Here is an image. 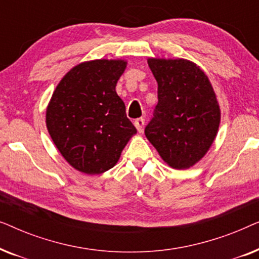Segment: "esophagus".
<instances>
[{
  "label": "esophagus",
  "instance_id": "esophagus-1",
  "mask_svg": "<svg viewBox=\"0 0 259 259\" xmlns=\"http://www.w3.org/2000/svg\"><path fill=\"white\" fill-rule=\"evenodd\" d=\"M144 125H145V119L144 118H138V119L134 120V126L137 127V130L139 131V132L143 131Z\"/></svg>",
  "mask_w": 259,
  "mask_h": 259
}]
</instances>
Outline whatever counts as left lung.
Masks as SVG:
<instances>
[{"label": "left lung", "mask_w": 259, "mask_h": 259, "mask_svg": "<svg viewBox=\"0 0 259 259\" xmlns=\"http://www.w3.org/2000/svg\"><path fill=\"white\" fill-rule=\"evenodd\" d=\"M158 104L145 136L173 168L193 166L217 134L221 111L207 76L187 60L150 59Z\"/></svg>", "instance_id": "left-lung-1"}]
</instances>
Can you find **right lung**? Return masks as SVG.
<instances>
[{"label":"right lung","mask_w":259,"mask_h":259,"mask_svg":"<svg viewBox=\"0 0 259 259\" xmlns=\"http://www.w3.org/2000/svg\"><path fill=\"white\" fill-rule=\"evenodd\" d=\"M125 68L122 60L80 63L66 74L53 94L46 115L48 132L77 171H108L137 133L115 92Z\"/></svg>","instance_id":"1"}]
</instances>
